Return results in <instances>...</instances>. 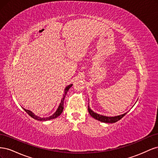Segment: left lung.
I'll return each instance as SVG.
<instances>
[{"instance_id": "8db88e82", "label": "left lung", "mask_w": 158, "mask_h": 158, "mask_svg": "<svg viewBox=\"0 0 158 158\" xmlns=\"http://www.w3.org/2000/svg\"><path fill=\"white\" fill-rule=\"evenodd\" d=\"M88 112H89V114L93 118H94L95 119H96V120H98V121H99L103 122V123H116L118 121L120 120V119H121L127 114V113H124L123 114H121V115H118V116L107 117V116L102 115V114H99L95 113L94 111H92V109H90L89 106H88Z\"/></svg>"}]
</instances>
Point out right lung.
<instances>
[{
  "label": "right lung",
  "instance_id": "1",
  "mask_svg": "<svg viewBox=\"0 0 158 158\" xmlns=\"http://www.w3.org/2000/svg\"><path fill=\"white\" fill-rule=\"evenodd\" d=\"M72 85H73V84H70L69 85H67L64 89V94H63V98H62L61 99V102L59 104V106L58 107V108H57L56 111L52 114V115H51L50 117H40L39 116L37 115H35V114L33 113L32 111H30V110H27V109H26L24 108H23V110L29 114V115L30 117H31L35 119V120H37V121H49V120H51V119H54L56 117H58L60 114L62 113V112H63V109H64V98H65V96L66 94H67L68 91L69 90V89L72 87Z\"/></svg>",
  "mask_w": 158,
  "mask_h": 158
}]
</instances>
